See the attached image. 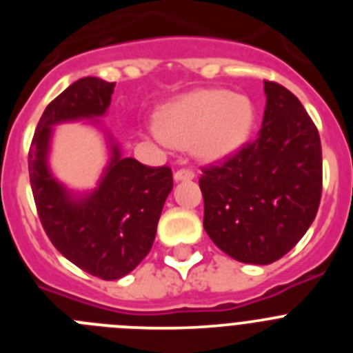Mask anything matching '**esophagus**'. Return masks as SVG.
I'll use <instances>...</instances> for the list:
<instances>
[{
    "instance_id": "1",
    "label": "esophagus",
    "mask_w": 353,
    "mask_h": 353,
    "mask_svg": "<svg viewBox=\"0 0 353 353\" xmlns=\"http://www.w3.org/2000/svg\"><path fill=\"white\" fill-rule=\"evenodd\" d=\"M194 179V171L189 170V168H182V170L174 171V180H192Z\"/></svg>"
}]
</instances>
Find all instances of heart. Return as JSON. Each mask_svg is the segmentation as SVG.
Masks as SVG:
<instances>
[{
  "mask_svg": "<svg viewBox=\"0 0 353 353\" xmlns=\"http://www.w3.org/2000/svg\"><path fill=\"white\" fill-rule=\"evenodd\" d=\"M254 108L248 97L228 90H198L161 113V127L152 134L161 143L194 145L205 161L232 157L251 138Z\"/></svg>",
  "mask_w": 353,
  "mask_h": 353,
  "instance_id": "obj_1",
  "label": "heart"
}]
</instances>
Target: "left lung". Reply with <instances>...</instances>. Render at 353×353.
Segmentation results:
<instances>
[{"instance_id":"8db88e82","label":"left lung","mask_w":353,"mask_h":353,"mask_svg":"<svg viewBox=\"0 0 353 353\" xmlns=\"http://www.w3.org/2000/svg\"><path fill=\"white\" fill-rule=\"evenodd\" d=\"M256 139L201 168L205 232L242 263L269 265L304 236L322 198V143L297 97L265 79Z\"/></svg>"}]
</instances>
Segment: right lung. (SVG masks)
Here are the masks:
<instances>
[{"label": "right lung", "instance_id": "obj_1", "mask_svg": "<svg viewBox=\"0 0 353 353\" xmlns=\"http://www.w3.org/2000/svg\"><path fill=\"white\" fill-rule=\"evenodd\" d=\"M114 83L83 77L72 83L46 108L39 120L28 170L43 232L58 251L84 272L104 281L132 272L152 249L157 223L173 189L170 166H145L120 157L113 146L101 185L83 199H72L51 176L46 164L51 125L65 120L93 118L111 104Z\"/></svg>", "mask_w": 353, "mask_h": 353}]
</instances>
